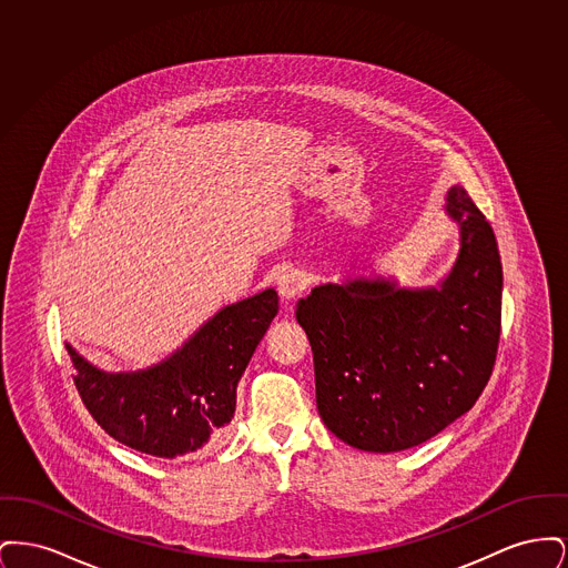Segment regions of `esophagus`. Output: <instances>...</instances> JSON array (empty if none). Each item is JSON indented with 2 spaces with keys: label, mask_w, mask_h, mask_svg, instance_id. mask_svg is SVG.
<instances>
[{
  "label": "esophagus",
  "mask_w": 568,
  "mask_h": 568,
  "mask_svg": "<svg viewBox=\"0 0 568 568\" xmlns=\"http://www.w3.org/2000/svg\"><path fill=\"white\" fill-rule=\"evenodd\" d=\"M308 285V278L306 274L297 268H287V271L281 272L278 278H276V287H278V294L283 300H296Z\"/></svg>",
  "instance_id": "obj_1"
}]
</instances>
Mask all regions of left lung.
Listing matches in <instances>:
<instances>
[{
    "label": "left lung",
    "mask_w": 568,
    "mask_h": 568,
    "mask_svg": "<svg viewBox=\"0 0 568 568\" xmlns=\"http://www.w3.org/2000/svg\"><path fill=\"white\" fill-rule=\"evenodd\" d=\"M445 200L459 251L436 287L353 278L297 300L320 415L355 449L389 454L426 443L473 408L491 375L503 311L498 244L464 187Z\"/></svg>",
    "instance_id": "1"
}]
</instances>
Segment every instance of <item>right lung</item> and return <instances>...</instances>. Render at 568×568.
<instances>
[{"label": "right lung", "mask_w": 568, "mask_h": 568, "mask_svg": "<svg viewBox=\"0 0 568 568\" xmlns=\"http://www.w3.org/2000/svg\"><path fill=\"white\" fill-rule=\"evenodd\" d=\"M276 313L274 290L230 304L179 352L138 373L100 371L65 345L74 385L114 440L155 458L195 454L232 422L239 381Z\"/></svg>", "instance_id": "obj_1"}]
</instances>
